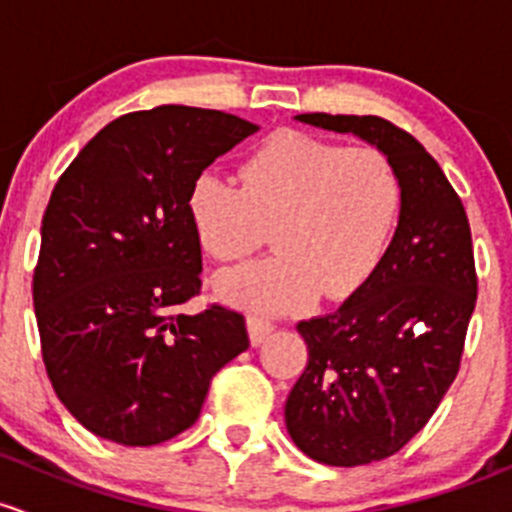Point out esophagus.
<instances>
[{
  "label": "esophagus",
  "mask_w": 512,
  "mask_h": 512,
  "mask_svg": "<svg viewBox=\"0 0 512 512\" xmlns=\"http://www.w3.org/2000/svg\"><path fill=\"white\" fill-rule=\"evenodd\" d=\"M273 330H276V323H273V320L261 318V315H249V335L254 345L263 342V337L271 335Z\"/></svg>",
  "instance_id": "esophagus-1"
}]
</instances>
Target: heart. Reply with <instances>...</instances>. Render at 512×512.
<instances>
[{"mask_svg":"<svg viewBox=\"0 0 512 512\" xmlns=\"http://www.w3.org/2000/svg\"><path fill=\"white\" fill-rule=\"evenodd\" d=\"M402 209L404 184L387 152L298 130L261 142L239 182L204 170L187 199L197 241L214 261H244L273 229L276 256L217 278L221 298L254 313L355 295L387 256Z\"/></svg>","mask_w":512,"mask_h":512,"instance_id":"1","label":"heart"}]
</instances>
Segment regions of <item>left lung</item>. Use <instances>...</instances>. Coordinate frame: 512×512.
Segmentation results:
<instances>
[{"mask_svg": "<svg viewBox=\"0 0 512 512\" xmlns=\"http://www.w3.org/2000/svg\"><path fill=\"white\" fill-rule=\"evenodd\" d=\"M392 157L404 209L387 256L340 308L300 320L308 365L286 402L288 434L328 466L394 456L439 409L461 367L478 276L466 209L439 162L377 115H295Z\"/></svg>", "mask_w": 512, "mask_h": 512, "instance_id": "1", "label": "left lung"}]
</instances>
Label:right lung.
Here are the masks:
<instances>
[{
	"label": "right lung",
	"mask_w": 512,
	"mask_h": 512,
	"mask_svg": "<svg viewBox=\"0 0 512 512\" xmlns=\"http://www.w3.org/2000/svg\"><path fill=\"white\" fill-rule=\"evenodd\" d=\"M256 130L221 110H135L56 182L34 268L41 355L63 407L96 436L175 439L199 419L214 374L249 347L236 310L179 308L202 291L189 189Z\"/></svg>",
	"instance_id": "obj_1"
}]
</instances>
